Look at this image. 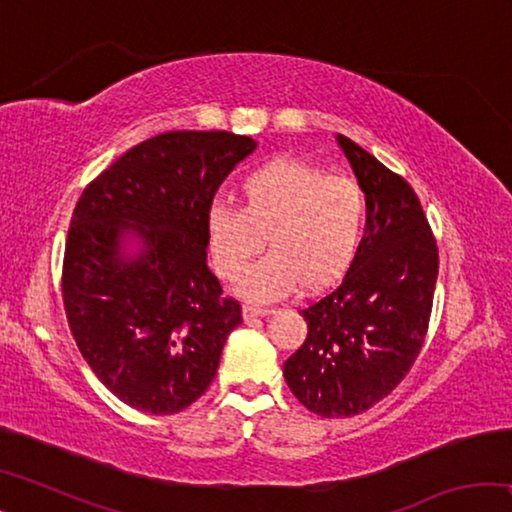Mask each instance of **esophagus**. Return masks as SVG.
I'll use <instances>...</instances> for the list:
<instances>
[{
    "instance_id": "34e87169",
    "label": "esophagus",
    "mask_w": 512,
    "mask_h": 512,
    "mask_svg": "<svg viewBox=\"0 0 512 512\" xmlns=\"http://www.w3.org/2000/svg\"><path fill=\"white\" fill-rule=\"evenodd\" d=\"M273 309L268 307H257V305H244V318L246 320H253V318H259V316H268L271 314Z\"/></svg>"
}]
</instances>
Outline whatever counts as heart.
Instances as JSON below:
<instances>
[{
  "label": "heart",
  "instance_id": "obj_1",
  "mask_svg": "<svg viewBox=\"0 0 512 512\" xmlns=\"http://www.w3.org/2000/svg\"><path fill=\"white\" fill-rule=\"evenodd\" d=\"M241 205L216 201L205 216L214 268L237 280L263 237L272 253L239 282L253 300H277L298 287L320 291L350 271L368 228V198L352 178L296 160H273L239 183Z\"/></svg>",
  "mask_w": 512,
  "mask_h": 512
}]
</instances>
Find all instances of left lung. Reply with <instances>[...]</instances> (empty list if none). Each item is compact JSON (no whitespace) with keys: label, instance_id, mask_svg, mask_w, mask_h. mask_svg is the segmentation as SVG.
Masks as SVG:
<instances>
[{"label":"left lung","instance_id":"obj_1","mask_svg":"<svg viewBox=\"0 0 512 512\" xmlns=\"http://www.w3.org/2000/svg\"><path fill=\"white\" fill-rule=\"evenodd\" d=\"M336 142L368 198L366 239L339 287L302 309L309 332L284 379L309 411L350 418L384 400L418 359L438 248L411 185L345 135Z\"/></svg>","mask_w":512,"mask_h":512}]
</instances>
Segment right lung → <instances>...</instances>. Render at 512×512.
Returning <instances> with one entry per match:
<instances>
[{
    "instance_id": "right-lung-1",
    "label": "right lung",
    "mask_w": 512,
    "mask_h": 512,
    "mask_svg": "<svg viewBox=\"0 0 512 512\" xmlns=\"http://www.w3.org/2000/svg\"><path fill=\"white\" fill-rule=\"evenodd\" d=\"M255 146L228 131L155 135L76 203L63 262L67 323L101 384L137 411L171 415L196 402L241 325V305L207 268L205 216Z\"/></svg>"
}]
</instances>
